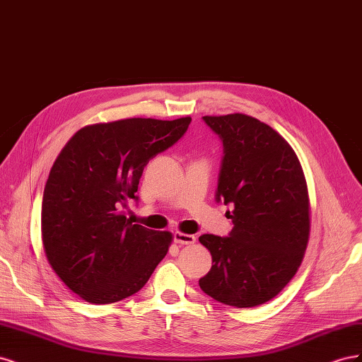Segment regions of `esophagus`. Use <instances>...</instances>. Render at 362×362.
I'll return each mask as SVG.
<instances>
[{
  "mask_svg": "<svg viewBox=\"0 0 362 362\" xmlns=\"http://www.w3.org/2000/svg\"><path fill=\"white\" fill-rule=\"evenodd\" d=\"M173 240H175V243H178L180 246H184V245H193L196 242V237L192 234L177 231L173 234Z\"/></svg>",
  "mask_w": 362,
  "mask_h": 362,
  "instance_id": "1",
  "label": "esophagus"
}]
</instances>
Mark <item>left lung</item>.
<instances>
[{
	"instance_id": "1",
	"label": "left lung",
	"mask_w": 362,
	"mask_h": 362,
	"mask_svg": "<svg viewBox=\"0 0 362 362\" xmlns=\"http://www.w3.org/2000/svg\"><path fill=\"white\" fill-rule=\"evenodd\" d=\"M204 120L223 141L217 201L234 205V228L229 237H199L213 257L199 287L217 302L250 308L279 294L302 264L308 185L294 149L267 124L243 113Z\"/></svg>"
}]
</instances>
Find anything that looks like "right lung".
Returning <instances> with one entry per match:
<instances>
[{
  "mask_svg": "<svg viewBox=\"0 0 362 362\" xmlns=\"http://www.w3.org/2000/svg\"><path fill=\"white\" fill-rule=\"evenodd\" d=\"M192 117H131L87 125L49 170L42 201V243L56 275L90 303H113L145 286L173 240L133 225L122 208L144 168L187 131Z\"/></svg>",
  "mask_w": 362,
  "mask_h": 362,
  "instance_id": "add662e5",
  "label": "right lung"
}]
</instances>
